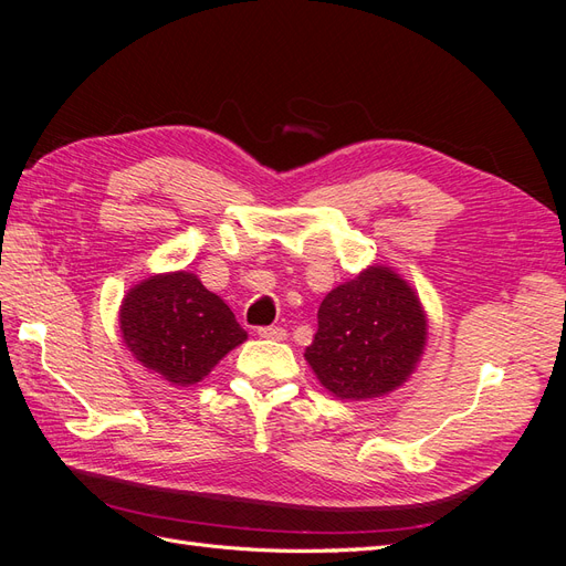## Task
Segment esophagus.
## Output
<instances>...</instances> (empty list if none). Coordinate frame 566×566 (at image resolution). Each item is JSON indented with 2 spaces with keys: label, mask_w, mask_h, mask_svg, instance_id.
Here are the masks:
<instances>
[{
  "label": "esophagus",
  "mask_w": 566,
  "mask_h": 566,
  "mask_svg": "<svg viewBox=\"0 0 566 566\" xmlns=\"http://www.w3.org/2000/svg\"><path fill=\"white\" fill-rule=\"evenodd\" d=\"M256 335L260 337H269V339H285V328L281 325H264V328H256Z\"/></svg>",
  "instance_id": "obj_1"
}]
</instances>
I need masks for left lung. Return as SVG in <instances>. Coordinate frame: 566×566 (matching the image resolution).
<instances>
[{
  "instance_id": "1",
  "label": "left lung",
  "mask_w": 566,
  "mask_h": 566,
  "mask_svg": "<svg viewBox=\"0 0 566 566\" xmlns=\"http://www.w3.org/2000/svg\"><path fill=\"white\" fill-rule=\"evenodd\" d=\"M424 337V314L410 285L387 266H370L325 295L304 358L335 397L370 399L408 378Z\"/></svg>"
}]
</instances>
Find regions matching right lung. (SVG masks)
Returning a JSON list of instances; mask_svg holds the SVG:
<instances>
[{"label": "right lung", "instance_id": "obj_1", "mask_svg": "<svg viewBox=\"0 0 566 566\" xmlns=\"http://www.w3.org/2000/svg\"><path fill=\"white\" fill-rule=\"evenodd\" d=\"M119 331L136 361L181 387L200 382L248 339L224 300L188 271L132 287L119 310Z\"/></svg>", "mask_w": 566, "mask_h": 566}]
</instances>
